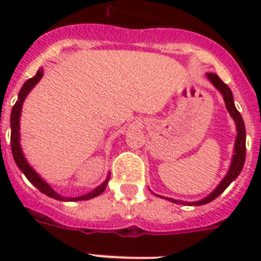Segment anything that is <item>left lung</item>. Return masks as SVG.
Listing matches in <instances>:
<instances>
[{
  "label": "left lung",
  "mask_w": 261,
  "mask_h": 261,
  "mask_svg": "<svg viewBox=\"0 0 261 261\" xmlns=\"http://www.w3.org/2000/svg\"><path fill=\"white\" fill-rule=\"evenodd\" d=\"M206 77H208L209 81L213 84V86L223 95V100H225L226 108H227L229 114L231 115L235 124H237V132H238V135H237V138H235L234 155H232V159H231V165H230L229 171H227L226 176L222 179V181H221L216 190H214L211 195L206 196L205 199L200 200V201H195V202H187L188 205H204L213 201L216 197H218V196H220L221 193H222L223 191H225L230 184H231L232 180H235V179L238 177V175L241 174L242 171V168H243L244 161H246V128H244L243 119H242L239 111L235 108L231 90H230V87L227 86V85L223 84L222 80H221L217 74H214V73H206ZM159 197H162V196H159ZM166 199H167V197H166ZM167 200H170V201L172 202H181V204H184L183 201H177V200H174V199H167Z\"/></svg>",
  "instance_id": "left-lung-1"
}]
</instances>
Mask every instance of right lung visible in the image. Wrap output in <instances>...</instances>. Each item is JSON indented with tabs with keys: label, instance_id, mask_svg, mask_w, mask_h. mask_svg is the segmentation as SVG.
<instances>
[{
	"label": "right lung",
	"instance_id": "1",
	"mask_svg": "<svg viewBox=\"0 0 261 261\" xmlns=\"http://www.w3.org/2000/svg\"><path fill=\"white\" fill-rule=\"evenodd\" d=\"M41 77H43V69H39L35 77L30 78V80H27L26 82H24V85H23L22 89H20L19 94H18V100L15 102V105H14L13 110H11L10 142H11V153H13L14 161H15L18 167L20 168V171L26 175L27 179H29V180L31 181V183L34 184V186H35L41 193L49 196V197H52V199L60 200V201H82V200H89V199H93V197H96V196H99L100 193L105 192L106 187H107L108 184V179H110V175H108V177L105 180V183L100 184L99 187H96L95 190L91 191V192L87 193V195L80 196V197H73V199H66V197H62V196H60L59 193L55 192V191L49 187V184L45 183V181L43 180V179H41L35 171H34V168L27 163L26 158H24V155H23L22 149H20V145H19V117H20V112H22V105H23V100H24L26 96L29 95V93L31 91L32 87L38 84L39 81L41 80Z\"/></svg>",
	"mask_w": 261,
	"mask_h": 261
}]
</instances>
